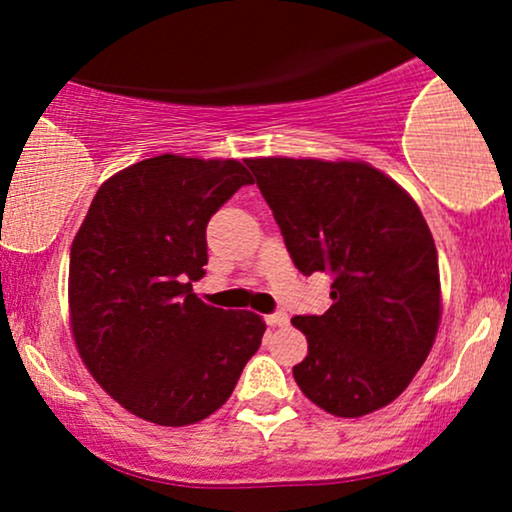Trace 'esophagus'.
I'll list each match as a JSON object with an SVG mask.
<instances>
[{
  "instance_id": "34e87169",
  "label": "esophagus",
  "mask_w": 512,
  "mask_h": 512,
  "mask_svg": "<svg viewBox=\"0 0 512 512\" xmlns=\"http://www.w3.org/2000/svg\"><path fill=\"white\" fill-rule=\"evenodd\" d=\"M264 320H267V325L269 327H284V325H289V315L286 313H272V315H267L264 317Z\"/></svg>"
}]
</instances>
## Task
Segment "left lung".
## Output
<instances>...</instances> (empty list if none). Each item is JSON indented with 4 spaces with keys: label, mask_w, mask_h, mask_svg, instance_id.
<instances>
[{
    "label": "left lung",
    "mask_w": 512,
    "mask_h": 512,
    "mask_svg": "<svg viewBox=\"0 0 512 512\" xmlns=\"http://www.w3.org/2000/svg\"><path fill=\"white\" fill-rule=\"evenodd\" d=\"M298 272L332 276L325 315H296L308 356L303 395L334 416L383 409L407 390L436 342L438 252L421 209L361 161L248 158Z\"/></svg>",
    "instance_id": "left-lung-1"
}]
</instances>
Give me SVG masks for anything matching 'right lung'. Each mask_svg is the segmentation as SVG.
I'll list each match as a JSON object with an SVG mask.
<instances>
[{"label":"right lung","instance_id":"add662e5","mask_svg":"<svg viewBox=\"0 0 512 512\" xmlns=\"http://www.w3.org/2000/svg\"><path fill=\"white\" fill-rule=\"evenodd\" d=\"M243 185L252 175L233 158H146L103 182L72 243L76 349L98 385L151 424L214 414L262 344L260 315L192 293L207 274V223Z\"/></svg>","mask_w":512,"mask_h":512}]
</instances>
